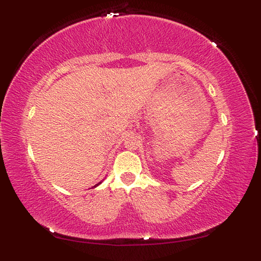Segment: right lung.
<instances>
[{
	"instance_id": "obj_1",
	"label": "right lung",
	"mask_w": 261,
	"mask_h": 261,
	"mask_svg": "<svg viewBox=\"0 0 261 261\" xmlns=\"http://www.w3.org/2000/svg\"><path fill=\"white\" fill-rule=\"evenodd\" d=\"M101 182H102V181H99V182H98V184H96V185H95V186H94V187H96V186H98L99 184H101Z\"/></svg>"
}]
</instances>
